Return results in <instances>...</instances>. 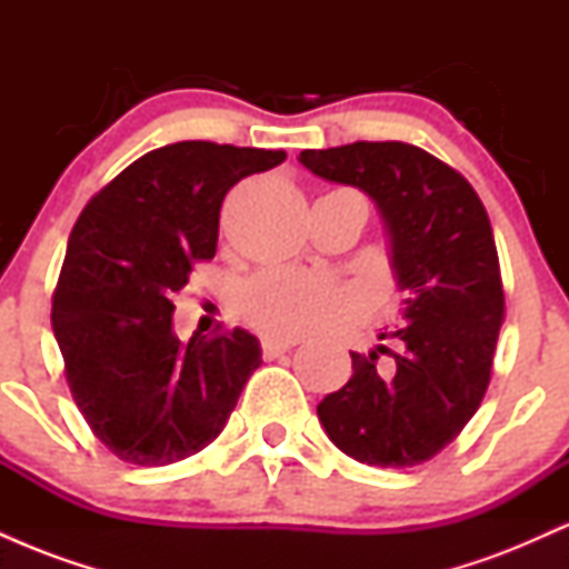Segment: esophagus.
Returning <instances> with one entry per match:
<instances>
[{"instance_id":"esophagus-1","label":"esophagus","mask_w":569,"mask_h":569,"mask_svg":"<svg viewBox=\"0 0 569 569\" xmlns=\"http://www.w3.org/2000/svg\"><path fill=\"white\" fill-rule=\"evenodd\" d=\"M293 345H297V339L267 337V339H262V356L264 358H278V356H283V352H289Z\"/></svg>"}]
</instances>
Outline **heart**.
Segmentation results:
<instances>
[{
	"label": "heart",
	"mask_w": 569,
	"mask_h": 569,
	"mask_svg": "<svg viewBox=\"0 0 569 569\" xmlns=\"http://www.w3.org/2000/svg\"><path fill=\"white\" fill-rule=\"evenodd\" d=\"M356 307L352 293L318 272L278 267L253 276L238 293V310L270 337H302L337 323Z\"/></svg>",
	"instance_id": "1"
}]
</instances>
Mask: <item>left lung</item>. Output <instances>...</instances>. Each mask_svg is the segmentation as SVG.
<instances>
[{"mask_svg":"<svg viewBox=\"0 0 569 569\" xmlns=\"http://www.w3.org/2000/svg\"><path fill=\"white\" fill-rule=\"evenodd\" d=\"M299 162L375 200L407 293L401 329L380 331L398 350L350 352L352 377L318 403V420L352 460L420 466L466 428L492 375L506 297L489 217L455 168L411 143L305 149Z\"/></svg>","mask_w":569,"mask_h":569,"instance_id":"1","label":"left lung"}]
</instances>
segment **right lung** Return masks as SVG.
<instances>
[{
    "label": "right lung",
    "mask_w": 569,
    "mask_h": 569,
    "mask_svg": "<svg viewBox=\"0 0 569 569\" xmlns=\"http://www.w3.org/2000/svg\"><path fill=\"white\" fill-rule=\"evenodd\" d=\"M283 149L176 141L152 149L84 206L53 293V331L77 409L133 466H171L224 430L259 339L173 335V293L213 259L224 194Z\"/></svg>",
    "instance_id": "right-lung-1"
}]
</instances>
